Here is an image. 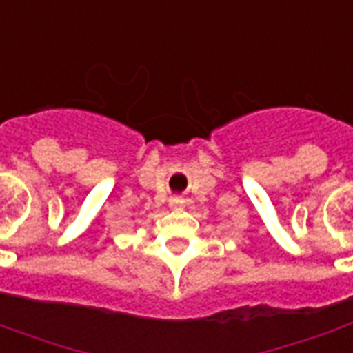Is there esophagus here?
<instances>
[{"instance_id": "1", "label": "esophagus", "mask_w": 353, "mask_h": 353, "mask_svg": "<svg viewBox=\"0 0 353 353\" xmlns=\"http://www.w3.org/2000/svg\"><path fill=\"white\" fill-rule=\"evenodd\" d=\"M169 204L173 205V208H180V205L184 204V199H180V196H173V199L169 200Z\"/></svg>"}]
</instances>
